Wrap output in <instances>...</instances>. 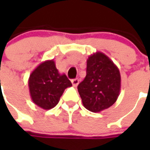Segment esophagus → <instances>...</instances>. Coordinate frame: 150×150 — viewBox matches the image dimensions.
<instances>
[{
	"mask_svg": "<svg viewBox=\"0 0 150 150\" xmlns=\"http://www.w3.org/2000/svg\"><path fill=\"white\" fill-rule=\"evenodd\" d=\"M72 83L74 87H77L79 83V79L78 78H75V79H72Z\"/></svg>",
	"mask_w": 150,
	"mask_h": 150,
	"instance_id": "esophagus-1",
	"label": "esophagus"
}]
</instances>
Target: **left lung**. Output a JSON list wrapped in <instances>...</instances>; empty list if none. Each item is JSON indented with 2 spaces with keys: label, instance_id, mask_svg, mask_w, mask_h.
Masks as SVG:
<instances>
[{
  "label": "left lung",
  "instance_id": "8db88e82",
  "mask_svg": "<svg viewBox=\"0 0 150 150\" xmlns=\"http://www.w3.org/2000/svg\"><path fill=\"white\" fill-rule=\"evenodd\" d=\"M120 88V72L113 62L100 52L90 55L87 75L78 86L83 106L93 112L108 108L118 99Z\"/></svg>",
  "mask_w": 150,
  "mask_h": 150
}]
</instances>
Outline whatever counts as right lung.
<instances>
[{
	"mask_svg": "<svg viewBox=\"0 0 150 150\" xmlns=\"http://www.w3.org/2000/svg\"><path fill=\"white\" fill-rule=\"evenodd\" d=\"M28 86L32 100L43 109H51L59 102L61 96L72 83L57 69L53 60H47L38 65L31 73Z\"/></svg>",
	"mask_w": 150,
	"mask_h": 150,
	"instance_id": "add662e5",
	"label": "right lung"
}]
</instances>
